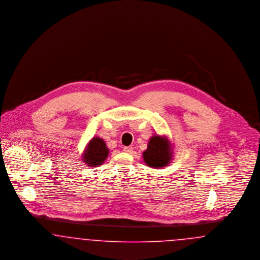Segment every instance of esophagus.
<instances>
[{
    "label": "esophagus",
    "instance_id": "obj_1",
    "mask_svg": "<svg viewBox=\"0 0 260 260\" xmlns=\"http://www.w3.org/2000/svg\"><path fill=\"white\" fill-rule=\"evenodd\" d=\"M123 151L127 152V153H132L133 152V147H123Z\"/></svg>",
    "mask_w": 260,
    "mask_h": 260
}]
</instances>
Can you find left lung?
<instances>
[{
  "instance_id": "left-lung-1",
  "label": "left lung",
  "mask_w": 260,
  "mask_h": 260,
  "mask_svg": "<svg viewBox=\"0 0 260 260\" xmlns=\"http://www.w3.org/2000/svg\"><path fill=\"white\" fill-rule=\"evenodd\" d=\"M143 156L149 167L162 168L167 166L172 158L169 141L158 135L153 136L149 140L147 150L144 151Z\"/></svg>"
}]
</instances>
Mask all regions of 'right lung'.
Masks as SVG:
<instances>
[{
    "label": "right lung",
    "instance_id": "add662e5",
    "mask_svg": "<svg viewBox=\"0 0 260 260\" xmlns=\"http://www.w3.org/2000/svg\"><path fill=\"white\" fill-rule=\"evenodd\" d=\"M109 149L105 142L100 138H93L88 144L87 149L83 155V160L88 166H100L108 157Z\"/></svg>",
    "mask_w": 260,
    "mask_h": 260
}]
</instances>
